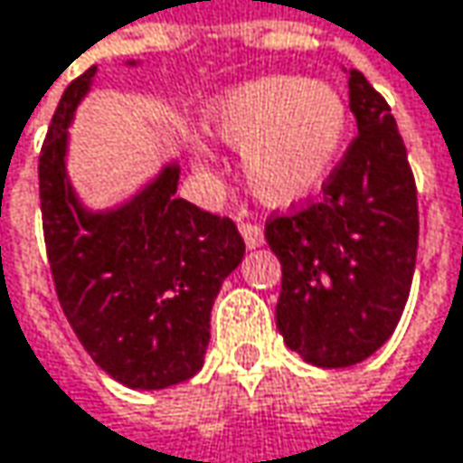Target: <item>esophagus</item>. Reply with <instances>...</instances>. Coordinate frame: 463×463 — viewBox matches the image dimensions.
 I'll return each instance as SVG.
<instances>
[{
	"label": "esophagus",
	"instance_id": "34e87169",
	"mask_svg": "<svg viewBox=\"0 0 463 463\" xmlns=\"http://www.w3.org/2000/svg\"><path fill=\"white\" fill-rule=\"evenodd\" d=\"M240 232H242V237H245V245L250 250L260 248L263 242H266V237H263V229L258 226V223H240Z\"/></svg>",
	"mask_w": 463,
	"mask_h": 463
}]
</instances>
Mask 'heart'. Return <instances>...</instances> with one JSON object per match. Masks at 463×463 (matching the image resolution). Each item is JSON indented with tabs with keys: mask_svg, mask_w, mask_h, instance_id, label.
Here are the masks:
<instances>
[{
	"mask_svg": "<svg viewBox=\"0 0 463 463\" xmlns=\"http://www.w3.org/2000/svg\"><path fill=\"white\" fill-rule=\"evenodd\" d=\"M205 128L242 155L252 194L289 208L316 194L335 171L350 134L337 89L300 76H263L218 94Z\"/></svg>",
	"mask_w": 463,
	"mask_h": 463,
	"instance_id": "heart-1",
	"label": "heart"
}]
</instances>
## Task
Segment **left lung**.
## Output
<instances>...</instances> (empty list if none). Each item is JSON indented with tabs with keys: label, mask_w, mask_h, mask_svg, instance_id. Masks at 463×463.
Instances as JSON below:
<instances>
[{
	"label": "left lung",
	"mask_w": 463,
	"mask_h": 463,
	"mask_svg": "<svg viewBox=\"0 0 463 463\" xmlns=\"http://www.w3.org/2000/svg\"><path fill=\"white\" fill-rule=\"evenodd\" d=\"M358 137L324 197L266 223L281 263L277 329L321 369L366 361L395 332L409 300L419 211L406 145L380 91L347 71Z\"/></svg>",
	"instance_id": "obj_1"
}]
</instances>
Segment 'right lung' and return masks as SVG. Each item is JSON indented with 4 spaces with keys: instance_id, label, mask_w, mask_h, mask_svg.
I'll return each mask as SVG.
<instances>
[{
    "instance_id": "1",
    "label": "right lung",
    "mask_w": 463,
    "mask_h": 463,
    "mask_svg": "<svg viewBox=\"0 0 463 463\" xmlns=\"http://www.w3.org/2000/svg\"><path fill=\"white\" fill-rule=\"evenodd\" d=\"M94 73L97 65L62 91L39 155L52 279L76 337L102 372L131 390H163L200 372L215 295L240 266L245 242L234 221L176 197V163L118 208H83L65 155L68 126Z\"/></svg>"
}]
</instances>
